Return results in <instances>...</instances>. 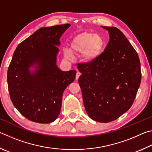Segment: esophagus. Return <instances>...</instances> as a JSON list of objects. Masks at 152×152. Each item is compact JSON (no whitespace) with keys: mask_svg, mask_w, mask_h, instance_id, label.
<instances>
[{"mask_svg":"<svg viewBox=\"0 0 152 152\" xmlns=\"http://www.w3.org/2000/svg\"><path fill=\"white\" fill-rule=\"evenodd\" d=\"M81 75V74L79 72H77V73H76V80H78V78H79V77H80V76Z\"/></svg>","mask_w":152,"mask_h":152,"instance_id":"34e87169","label":"esophagus"}]
</instances>
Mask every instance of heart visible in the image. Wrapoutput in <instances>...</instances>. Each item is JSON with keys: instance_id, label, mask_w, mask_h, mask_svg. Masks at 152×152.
I'll use <instances>...</instances> for the list:
<instances>
[{"instance_id": "heart-1", "label": "heart", "mask_w": 152, "mask_h": 152, "mask_svg": "<svg viewBox=\"0 0 152 152\" xmlns=\"http://www.w3.org/2000/svg\"><path fill=\"white\" fill-rule=\"evenodd\" d=\"M104 40L101 35L95 33L84 31L76 35L70 42V49L63 48L64 55L71 58L72 54H81L83 62L92 64L96 61L103 51Z\"/></svg>"}]
</instances>
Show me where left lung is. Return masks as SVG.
I'll list each match as a JSON object with an SVG mask.
<instances>
[{
	"label": "left lung",
	"mask_w": 152,
	"mask_h": 152,
	"mask_svg": "<svg viewBox=\"0 0 152 152\" xmlns=\"http://www.w3.org/2000/svg\"><path fill=\"white\" fill-rule=\"evenodd\" d=\"M109 32L104 51L92 64H78L84 107L92 120L109 123L132 107L140 85V61L125 35L114 27Z\"/></svg>",
	"instance_id": "obj_1"
}]
</instances>
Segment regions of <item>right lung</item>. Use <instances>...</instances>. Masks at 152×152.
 Listing matches in <instances>:
<instances>
[{
	"instance_id": "1",
	"label": "right lung",
	"mask_w": 152,
	"mask_h": 152,
	"mask_svg": "<svg viewBox=\"0 0 152 152\" xmlns=\"http://www.w3.org/2000/svg\"><path fill=\"white\" fill-rule=\"evenodd\" d=\"M70 24L42 27L19 44L10 64V97L20 114L31 121L50 123L60 114L64 90L76 71L57 66L60 38Z\"/></svg>"
}]
</instances>
